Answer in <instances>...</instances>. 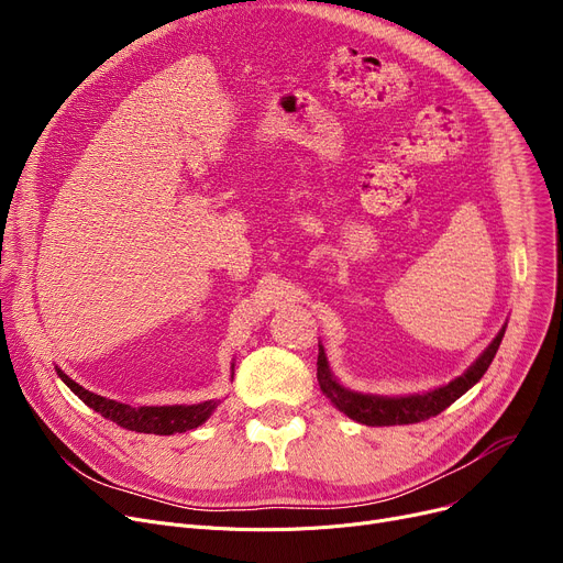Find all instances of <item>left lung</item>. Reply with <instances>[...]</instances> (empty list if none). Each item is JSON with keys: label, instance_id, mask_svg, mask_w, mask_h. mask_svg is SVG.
Returning <instances> with one entry per match:
<instances>
[{"label": "left lung", "instance_id": "obj_1", "mask_svg": "<svg viewBox=\"0 0 563 563\" xmlns=\"http://www.w3.org/2000/svg\"><path fill=\"white\" fill-rule=\"evenodd\" d=\"M507 323L499 329V333L493 338V342L482 351V356L472 363L461 376L452 378L450 383L427 393L416 395H401V397H388V395H369L351 390L333 376L329 367L327 351L319 344L317 356V380L321 393L331 399V404L344 412L346 418L356 420L367 427H395V424H416L424 422L438 412L452 406L461 395H465L475 383L486 374L490 367L495 353L499 349L501 338H505Z\"/></svg>", "mask_w": 563, "mask_h": 563}]
</instances>
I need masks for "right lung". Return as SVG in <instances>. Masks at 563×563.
I'll use <instances>...</instances> for the list:
<instances>
[{"label": "right lung", "mask_w": 563, "mask_h": 563, "mask_svg": "<svg viewBox=\"0 0 563 563\" xmlns=\"http://www.w3.org/2000/svg\"><path fill=\"white\" fill-rule=\"evenodd\" d=\"M58 378H62L66 386L102 418L115 422L118 427L136 431V433H155V435H173V433H185L189 429H196L210 420L212 412L221 401H202V404H175V406H130L121 404L115 399L100 397L96 393H88L75 383L64 369L54 367ZM234 369V363H232ZM234 374V372H232Z\"/></svg>", "instance_id": "1"}]
</instances>
